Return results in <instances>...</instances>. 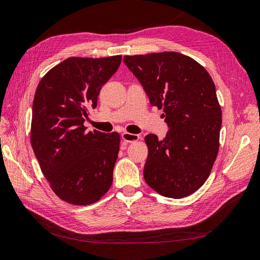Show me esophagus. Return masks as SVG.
Instances as JSON below:
<instances>
[{
  "mask_svg": "<svg viewBox=\"0 0 260 260\" xmlns=\"http://www.w3.org/2000/svg\"><path fill=\"white\" fill-rule=\"evenodd\" d=\"M122 138H123V141H125V142L133 143V142L138 141V139L141 138V136L137 135V134H131V133L124 132V133H122Z\"/></svg>",
  "mask_w": 260,
  "mask_h": 260,
  "instance_id": "1",
  "label": "esophagus"
}]
</instances>
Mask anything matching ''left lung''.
Instances as JSON below:
<instances>
[{"mask_svg": "<svg viewBox=\"0 0 260 260\" xmlns=\"http://www.w3.org/2000/svg\"><path fill=\"white\" fill-rule=\"evenodd\" d=\"M150 104L164 110L167 135L148 134L145 181L160 196L182 199L202 187L219 147L222 110L204 67L176 51L125 56Z\"/></svg>", "mask_w": 260, "mask_h": 260, "instance_id": "obj_1", "label": "left lung"}]
</instances>
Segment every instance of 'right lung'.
I'll use <instances>...</instances> for the list:
<instances>
[{"label": "right lung", "instance_id": "add662e5", "mask_svg": "<svg viewBox=\"0 0 260 260\" xmlns=\"http://www.w3.org/2000/svg\"><path fill=\"white\" fill-rule=\"evenodd\" d=\"M121 60V55L70 57L38 83L30 144L51 190L67 203L92 204L112 185L121 137L116 132H86L83 123Z\"/></svg>", "mask_w": 260, "mask_h": 260}]
</instances>
